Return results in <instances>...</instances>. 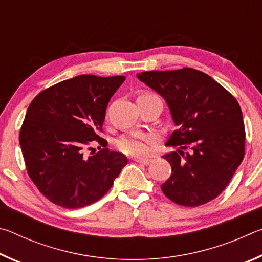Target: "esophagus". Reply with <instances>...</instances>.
<instances>
[{
    "label": "esophagus",
    "instance_id": "esophagus-1",
    "mask_svg": "<svg viewBox=\"0 0 262 262\" xmlns=\"http://www.w3.org/2000/svg\"><path fill=\"white\" fill-rule=\"evenodd\" d=\"M134 162L136 163H141V164H144V165H147L150 162H151V159H148V158H134Z\"/></svg>",
    "mask_w": 262,
    "mask_h": 262
}]
</instances>
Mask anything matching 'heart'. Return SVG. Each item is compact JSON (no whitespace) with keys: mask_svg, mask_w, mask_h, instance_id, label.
I'll return each mask as SVG.
<instances>
[{"mask_svg":"<svg viewBox=\"0 0 262 262\" xmlns=\"http://www.w3.org/2000/svg\"><path fill=\"white\" fill-rule=\"evenodd\" d=\"M156 137L151 134H136L121 136L117 141V148L130 156H145L151 151Z\"/></svg>","mask_w":262,"mask_h":262,"instance_id":"obj_1","label":"heart"}]
</instances>
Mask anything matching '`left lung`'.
Returning a JSON list of instances; mask_svg holds the SVG:
<instances>
[{
    "mask_svg": "<svg viewBox=\"0 0 262 262\" xmlns=\"http://www.w3.org/2000/svg\"><path fill=\"white\" fill-rule=\"evenodd\" d=\"M137 78L166 100L178 128L166 145L172 173L161 188L184 207H198L223 192L245 155V126L236 98L215 79L193 68L152 70ZM190 150L185 153L184 149Z\"/></svg>",
    "mask_w": 262,
    "mask_h": 262,
    "instance_id": "8db88e82",
    "label": "left lung"
}]
</instances>
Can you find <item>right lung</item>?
Instances as JSON below:
<instances>
[{"mask_svg": "<svg viewBox=\"0 0 262 262\" xmlns=\"http://www.w3.org/2000/svg\"><path fill=\"white\" fill-rule=\"evenodd\" d=\"M123 81L125 76L81 75L31 101L19 144L30 179L54 205L76 209L95 203L127 164L125 155L106 148L107 141L99 136L106 106ZM92 143L100 144V151L88 158Z\"/></svg>", "mask_w": 262, "mask_h": 262, "instance_id": "add662e5", "label": "right lung"}]
</instances>
